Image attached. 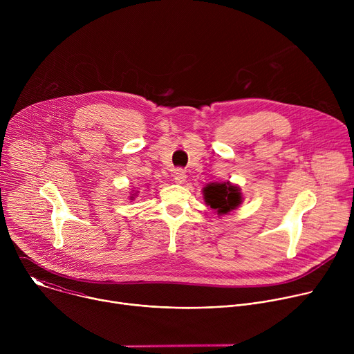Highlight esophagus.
<instances>
[{"label": "esophagus", "instance_id": "1", "mask_svg": "<svg viewBox=\"0 0 354 354\" xmlns=\"http://www.w3.org/2000/svg\"><path fill=\"white\" fill-rule=\"evenodd\" d=\"M174 179H175V182L176 183H183L185 180H186V174H185V171L183 169H176L175 172H174Z\"/></svg>", "mask_w": 354, "mask_h": 354}]
</instances>
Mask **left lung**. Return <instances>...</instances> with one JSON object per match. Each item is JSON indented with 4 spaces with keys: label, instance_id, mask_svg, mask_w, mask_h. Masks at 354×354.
<instances>
[{
    "label": "left lung",
    "instance_id": "obj_1",
    "mask_svg": "<svg viewBox=\"0 0 354 354\" xmlns=\"http://www.w3.org/2000/svg\"><path fill=\"white\" fill-rule=\"evenodd\" d=\"M205 200L218 214H227L241 205V192L230 183H210L205 187Z\"/></svg>",
    "mask_w": 354,
    "mask_h": 354
}]
</instances>
